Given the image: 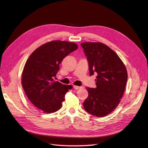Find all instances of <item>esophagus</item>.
Returning <instances> with one entry per match:
<instances>
[{"label":"esophagus","instance_id":"obj_1","mask_svg":"<svg viewBox=\"0 0 148 148\" xmlns=\"http://www.w3.org/2000/svg\"><path fill=\"white\" fill-rule=\"evenodd\" d=\"M73 88L75 89H79L82 88V86H75V85H73Z\"/></svg>","mask_w":148,"mask_h":148}]
</instances>
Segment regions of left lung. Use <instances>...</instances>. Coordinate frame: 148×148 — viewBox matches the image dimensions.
I'll return each mask as SVG.
<instances>
[{
	"label": "left lung",
	"instance_id": "obj_1",
	"mask_svg": "<svg viewBox=\"0 0 148 148\" xmlns=\"http://www.w3.org/2000/svg\"><path fill=\"white\" fill-rule=\"evenodd\" d=\"M89 62V73H97L96 88H87L83 102L86 112L98 117L110 114L120 102L127 82L126 67L112 49L102 42H83Z\"/></svg>",
	"mask_w": 148,
	"mask_h": 148
}]
</instances>
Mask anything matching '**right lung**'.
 Returning <instances> with one entry per match:
<instances>
[{"label":"right lung","instance_id":"1","mask_svg":"<svg viewBox=\"0 0 148 148\" xmlns=\"http://www.w3.org/2000/svg\"><path fill=\"white\" fill-rule=\"evenodd\" d=\"M78 47L74 42L50 41L38 47L26 60L22 86L32 104L44 113L59 110L66 92L72 89V85L63 84L55 78L62 60Z\"/></svg>","mask_w":148,"mask_h":148}]
</instances>
